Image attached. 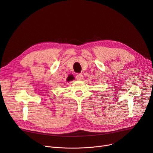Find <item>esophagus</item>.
<instances>
[{"label":"esophagus","instance_id":"obj_1","mask_svg":"<svg viewBox=\"0 0 153 153\" xmlns=\"http://www.w3.org/2000/svg\"><path fill=\"white\" fill-rule=\"evenodd\" d=\"M76 79L79 81H82L84 79V76L81 74H77V75L76 76Z\"/></svg>","mask_w":153,"mask_h":153}]
</instances>
